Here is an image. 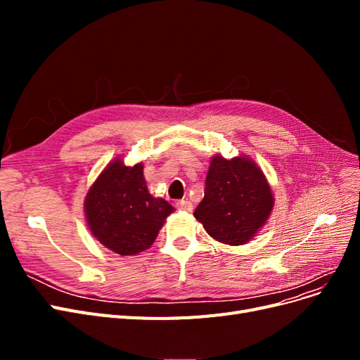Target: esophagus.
<instances>
[{"instance_id": "esophagus-1", "label": "esophagus", "mask_w": 360, "mask_h": 360, "mask_svg": "<svg viewBox=\"0 0 360 360\" xmlns=\"http://www.w3.org/2000/svg\"><path fill=\"white\" fill-rule=\"evenodd\" d=\"M177 209L183 210V212H192L193 205L189 200H180V201H177Z\"/></svg>"}]
</instances>
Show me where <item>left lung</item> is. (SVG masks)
<instances>
[{
    "instance_id": "left-lung-1",
    "label": "left lung",
    "mask_w": 360,
    "mask_h": 360,
    "mask_svg": "<svg viewBox=\"0 0 360 360\" xmlns=\"http://www.w3.org/2000/svg\"><path fill=\"white\" fill-rule=\"evenodd\" d=\"M274 204L267 179L252 159L216 155L205 177L204 198L193 216L214 240L238 246L266 224Z\"/></svg>"
}]
</instances>
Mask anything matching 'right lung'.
Instances as JSON below:
<instances>
[{"label":"right lung","mask_w":360,"mask_h":360,"mask_svg":"<svg viewBox=\"0 0 360 360\" xmlns=\"http://www.w3.org/2000/svg\"><path fill=\"white\" fill-rule=\"evenodd\" d=\"M143 163L126 167L115 159L101 172L84 201L91 234L120 255H136L148 249L174 207L151 197Z\"/></svg>","instance_id":"1"}]
</instances>
